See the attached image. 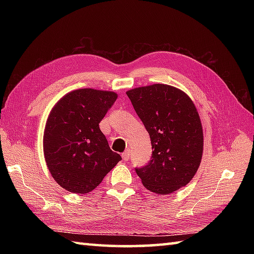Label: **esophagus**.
I'll return each mask as SVG.
<instances>
[{
  "mask_svg": "<svg viewBox=\"0 0 254 254\" xmlns=\"http://www.w3.org/2000/svg\"><path fill=\"white\" fill-rule=\"evenodd\" d=\"M130 155H131L130 150H126V152L122 153V159H123L124 161H127L128 159H130Z\"/></svg>",
  "mask_w": 254,
  "mask_h": 254,
  "instance_id": "1",
  "label": "esophagus"
}]
</instances>
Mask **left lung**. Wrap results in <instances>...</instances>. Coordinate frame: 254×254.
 Segmentation results:
<instances>
[{
  "mask_svg": "<svg viewBox=\"0 0 254 254\" xmlns=\"http://www.w3.org/2000/svg\"><path fill=\"white\" fill-rule=\"evenodd\" d=\"M127 95L153 148L149 163L135 168L143 186L161 195L187 186L203 154L202 123L193 101L185 91L165 84L137 87Z\"/></svg>",
  "mask_w": 254,
  "mask_h": 254,
  "instance_id": "8db88e82",
  "label": "left lung"
}]
</instances>
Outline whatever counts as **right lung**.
<instances>
[{
	"label": "right lung",
	"mask_w": 254,
	"mask_h": 254,
	"mask_svg": "<svg viewBox=\"0 0 254 254\" xmlns=\"http://www.w3.org/2000/svg\"><path fill=\"white\" fill-rule=\"evenodd\" d=\"M113 91L82 88L52 108L44 133V154L51 176L73 193H88L122 158L112 152L99 123L115 104Z\"/></svg>",
	"instance_id": "right-lung-1"
}]
</instances>
